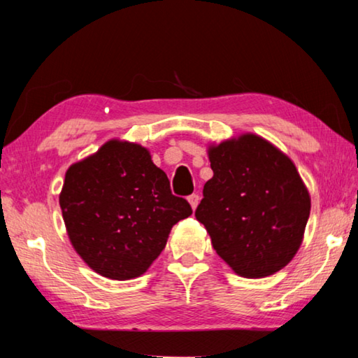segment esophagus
Here are the masks:
<instances>
[{"mask_svg": "<svg viewBox=\"0 0 358 358\" xmlns=\"http://www.w3.org/2000/svg\"><path fill=\"white\" fill-rule=\"evenodd\" d=\"M199 201H201V197H199V194H191V196H188V202L191 204V207H193V210L196 209L197 207V204H199Z\"/></svg>", "mask_w": 358, "mask_h": 358, "instance_id": "esophagus-1", "label": "esophagus"}]
</instances>
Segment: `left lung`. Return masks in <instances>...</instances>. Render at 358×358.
<instances>
[{"label": "left lung", "instance_id": "8db88e82", "mask_svg": "<svg viewBox=\"0 0 358 358\" xmlns=\"http://www.w3.org/2000/svg\"><path fill=\"white\" fill-rule=\"evenodd\" d=\"M213 177L194 215L215 252L246 278L273 275L302 243L310 196L291 159L257 135L209 149Z\"/></svg>", "mask_w": 358, "mask_h": 358}]
</instances>
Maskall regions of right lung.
Here are the masks:
<instances>
[{
  "label": "right lung",
  "mask_w": 358,
  "mask_h": 358,
  "mask_svg": "<svg viewBox=\"0 0 358 358\" xmlns=\"http://www.w3.org/2000/svg\"><path fill=\"white\" fill-rule=\"evenodd\" d=\"M59 204L80 257L120 281L145 273L175 223L193 213L146 148L119 140L69 167Z\"/></svg>",
  "instance_id": "obj_1"
}]
</instances>
